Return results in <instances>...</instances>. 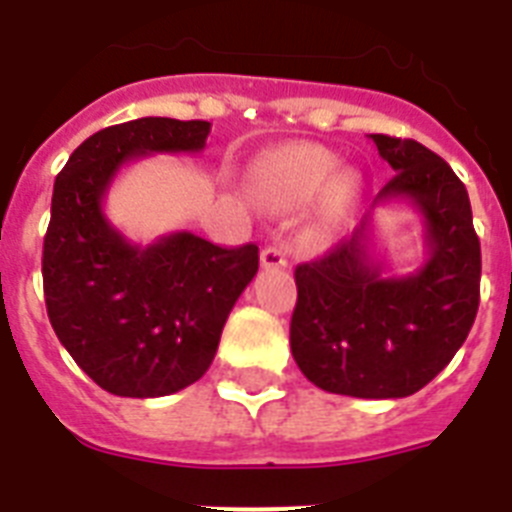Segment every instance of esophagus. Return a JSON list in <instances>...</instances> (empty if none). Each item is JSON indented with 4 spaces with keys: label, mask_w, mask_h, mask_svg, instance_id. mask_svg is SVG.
I'll return each mask as SVG.
<instances>
[{
    "label": "esophagus",
    "mask_w": 512,
    "mask_h": 512,
    "mask_svg": "<svg viewBox=\"0 0 512 512\" xmlns=\"http://www.w3.org/2000/svg\"><path fill=\"white\" fill-rule=\"evenodd\" d=\"M289 264V256L282 246H266L261 251V266L264 269H284Z\"/></svg>",
    "instance_id": "1"
}]
</instances>
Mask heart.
Listing matches in <instances>:
<instances>
[{
	"instance_id": "heart-1",
	"label": "heart",
	"mask_w": 512,
	"mask_h": 512,
	"mask_svg": "<svg viewBox=\"0 0 512 512\" xmlns=\"http://www.w3.org/2000/svg\"><path fill=\"white\" fill-rule=\"evenodd\" d=\"M338 171V156L320 146H287L264 158L256 171V182L271 202L284 207H297L310 202ZM356 179L341 174L330 184L325 202L320 207L315 235L328 233L338 223L346 202L354 197Z\"/></svg>"
}]
</instances>
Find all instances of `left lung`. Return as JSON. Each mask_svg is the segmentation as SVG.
<instances>
[{
	"label": "left lung",
	"mask_w": 512,
	"mask_h": 512,
	"mask_svg": "<svg viewBox=\"0 0 512 512\" xmlns=\"http://www.w3.org/2000/svg\"><path fill=\"white\" fill-rule=\"evenodd\" d=\"M395 176L351 238L295 269L289 346L300 372L333 395L390 400L423 390L467 341L482 253L467 187L418 140L369 135ZM405 199L424 217L429 259L395 278L371 256V212Z\"/></svg>",
	"instance_id": "left-lung-1"
}]
</instances>
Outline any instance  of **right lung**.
<instances>
[{
    "label": "right lung",
    "mask_w": 512,
    "mask_h": 512,
    "mask_svg": "<svg viewBox=\"0 0 512 512\" xmlns=\"http://www.w3.org/2000/svg\"><path fill=\"white\" fill-rule=\"evenodd\" d=\"M205 120L140 117L87 138L53 184L43 243L48 318L71 359L120 397H164L210 369L235 300L259 271V246L220 248L179 230L140 246L104 215L128 161L200 153Z\"/></svg>",
    "instance_id": "add662e5"
}]
</instances>
